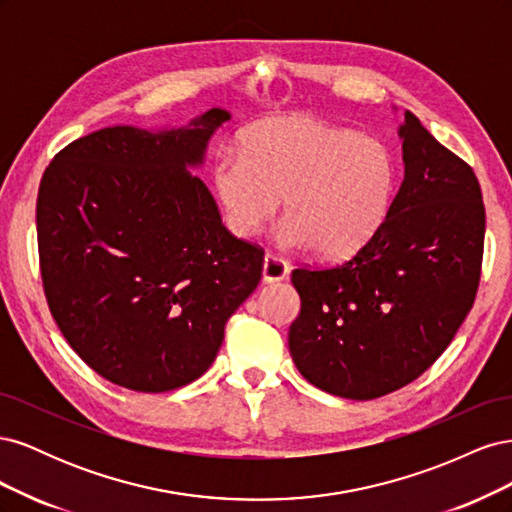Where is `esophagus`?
Returning a JSON list of instances; mask_svg holds the SVG:
<instances>
[{
    "label": "esophagus",
    "instance_id": "34e87169",
    "mask_svg": "<svg viewBox=\"0 0 512 512\" xmlns=\"http://www.w3.org/2000/svg\"><path fill=\"white\" fill-rule=\"evenodd\" d=\"M288 273H290L288 260H284L277 254H271V252L265 256V265H262V280H265L267 284L286 280Z\"/></svg>",
    "mask_w": 512,
    "mask_h": 512
}]
</instances>
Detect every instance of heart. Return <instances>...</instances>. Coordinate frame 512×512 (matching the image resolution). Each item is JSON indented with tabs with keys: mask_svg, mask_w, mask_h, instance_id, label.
Here are the masks:
<instances>
[{
	"mask_svg": "<svg viewBox=\"0 0 512 512\" xmlns=\"http://www.w3.org/2000/svg\"><path fill=\"white\" fill-rule=\"evenodd\" d=\"M241 156L213 166L226 222L252 237L284 198L286 239L324 258L359 250L389 218L399 185L393 149L307 115L271 117L241 134Z\"/></svg>",
	"mask_w": 512,
	"mask_h": 512,
	"instance_id": "heart-1",
	"label": "heart"
}]
</instances>
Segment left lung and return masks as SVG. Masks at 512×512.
I'll return each instance as SVG.
<instances>
[{"mask_svg": "<svg viewBox=\"0 0 512 512\" xmlns=\"http://www.w3.org/2000/svg\"><path fill=\"white\" fill-rule=\"evenodd\" d=\"M406 175L389 218L342 265L299 267L292 361L307 382L376 399L436 363L474 305L485 205L474 170L410 111L399 128Z\"/></svg>", "mask_w": 512, "mask_h": 512, "instance_id": "8db88e82", "label": "left lung"}]
</instances>
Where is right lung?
<instances>
[{
	"label": "right lung",
	"instance_id": "right-lung-1",
	"mask_svg": "<svg viewBox=\"0 0 512 512\" xmlns=\"http://www.w3.org/2000/svg\"><path fill=\"white\" fill-rule=\"evenodd\" d=\"M228 119L211 108L179 130L104 128L61 149L42 175L46 303L72 350L130 391L203 376L262 277V247L230 235L188 170Z\"/></svg>",
	"mask_w": 512,
	"mask_h": 512
}]
</instances>
